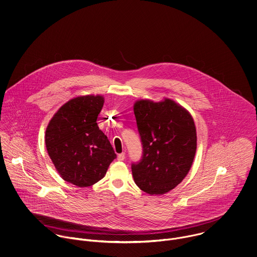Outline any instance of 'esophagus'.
I'll use <instances>...</instances> for the list:
<instances>
[{
  "label": "esophagus",
  "instance_id": "34e87169",
  "mask_svg": "<svg viewBox=\"0 0 257 257\" xmlns=\"http://www.w3.org/2000/svg\"><path fill=\"white\" fill-rule=\"evenodd\" d=\"M125 153H121V154L118 155V157H117V159H118V161H124V159H125Z\"/></svg>",
  "mask_w": 257,
  "mask_h": 257
}]
</instances>
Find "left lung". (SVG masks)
Masks as SVG:
<instances>
[{
    "instance_id": "1",
    "label": "left lung",
    "mask_w": 257,
    "mask_h": 257,
    "mask_svg": "<svg viewBox=\"0 0 257 257\" xmlns=\"http://www.w3.org/2000/svg\"><path fill=\"white\" fill-rule=\"evenodd\" d=\"M142 159L131 166L135 184L149 195H164L189 173L197 150L192 115L171 99L134 104Z\"/></svg>"
}]
</instances>
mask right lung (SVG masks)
<instances>
[{
  "mask_svg": "<svg viewBox=\"0 0 257 257\" xmlns=\"http://www.w3.org/2000/svg\"><path fill=\"white\" fill-rule=\"evenodd\" d=\"M100 95L79 96L62 105L46 131V146L61 178L77 187L92 186L105 176L116 154L96 120Z\"/></svg>",
  "mask_w": 257,
  "mask_h": 257,
  "instance_id": "right-lung-1",
  "label": "right lung"
}]
</instances>
